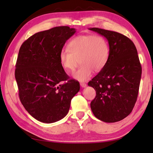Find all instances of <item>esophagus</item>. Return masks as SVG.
Instances as JSON below:
<instances>
[{"mask_svg": "<svg viewBox=\"0 0 153 153\" xmlns=\"http://www.w3.org/2000/svg\"><path fill=\"white\" fill-rule=\"evenodd\" d=\"M80 86H81L82 88H86L87 86L86 84H85V83H80Z\"/></svg>", "mask_w": 153, "mask_h": 153, "instance_id": "esophagus-1", "label": "esophagus"}]
</instances>
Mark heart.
Listing matches in <instances>:
<instances>
[{"instance_id": "1", "label": "heart", "mask_w": 153, "mask_h": 153, "mask_svg": "<svg viewBox=\"0 0 153 153\" xmlns=\"http://www.w3.org/2000/svg\"><path fill=\"white\" fill-rule=\"evenodd\" d=\"M67 49L59 53V63L64 70L69 73L76 68L79 59L81 66L73 74V77L80 82L88 79L93 71H102L110 56L109 45L100 35L76 36L69 41Z\"/></svg>"}]
</instances>
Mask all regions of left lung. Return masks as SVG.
<instances>
[{
    "mask_svg": "<svg viewBox=\"0 0 153 153\" xmlns=\"http://www.w3.org/2000/svg\"><path fill=\"white\" fill-rule=\"evenodd\" d=\"M89 30L104 36L110 47L107 65L88 82L97 93L90 107L98 120L117 122L130 114L138 97L142 74L138 52L132 41L121 33Z\"/></svg>",
    "mask_w": 153,
    "mask_h": 153,
    "instance_id": "8db88e82",
    "label": "left lung"
}]
</instances>
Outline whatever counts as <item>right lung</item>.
<instances>
[{"label": "right lung", "instance_id": "add662e5", "mask_svg": "<svg viewBox=\"0 0 153 153\" xmlns=\"http://www.w3.org/2000/svg\"><path fill=\"white\" fill-rule=\"evenodd\" d=\"M76 30L55 27L30 36L21 46L15 65L21 102L33 118L51 123L68 113L79 84L69 79L59 56L66 41Z\"/></svg>", "mask_w": 153, "mask_h": 153}]
</instances>
